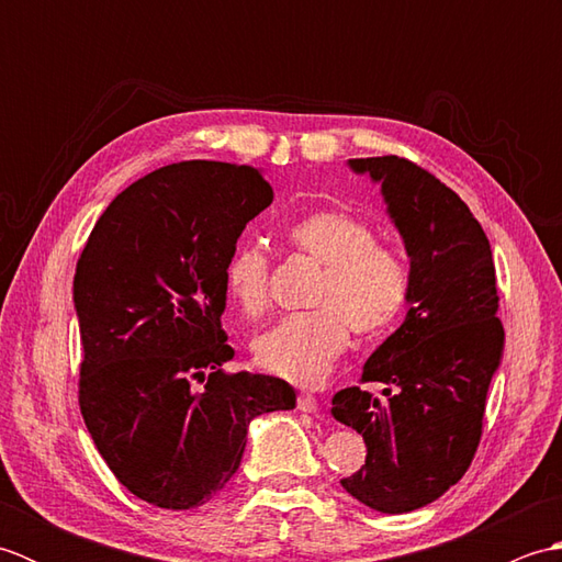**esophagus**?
<instances>
[{
    "label": "esophagus",
    "instance_id": "obj_1",
    "mask_svg": "<svg viewBox=\"0 0 562 562\" xmlns=\"http://www.w3.org/2000/svg\"><path fill=\"white\" fill-rule=\"evenodd\" d=\"M296 405H300L302 413H316L318 411V401L312 396V393H302L300 401H296Z\"/></svg>",
    "mask_w": 562,
    "mask_h": 562
}]
</instances>
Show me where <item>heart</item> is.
<instances>
[{"mask_svg": "<svg viewBox=\"0 0 562 562\" xmlns=\"http://www.w3.org/2000/svg\"><path fill=\"white\" fill-rule=\"evenodd\" d=\"M288 241L324 266L312 312L284 316L254 342L260 367L302 386L324 381L357 333L386 328L408 300V268L396 248L376 244L374 229L345 210H321L296 220ZM229 300L246 316L268 308V256L238 246L224 268Z\"/></svg>", "mask_w": 562, "mask_h": 562, "instance_id": "obj_1", "label": "heart"}]
</instances>
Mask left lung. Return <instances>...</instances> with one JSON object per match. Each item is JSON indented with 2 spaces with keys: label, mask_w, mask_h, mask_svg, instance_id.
Masks as SVG:
<instances>
[{
  "label": "left lung",
  "mask_w": 562,
  "mask_h": 562,
  "mask_svg": "<svg viewBox=\"0 0 562 562\" xmlns=\"http://www.w3.org/2000/svg\"><path fill=\"white\" fill-rule=\"evenodd\" d=\"M348 166L381 186L411 270L408 314L362 367V381L386 384L389 398L360 386L333 396V417L367 445L364 465L340 485L367 507L405 515L457 485L481 441L505 350L495 262L479 220L432 173L401 157Z\"/></svg>",
  "instance_id": "left-lung-1"
}]
</instances>
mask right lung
Wrapping results in <instances>:
<instances>
[{
    "mask_svg": "<svg viewBox=\"0 0 562 562\" xmlns=\"http://www.w3.org/2000/svg\"><path fill=\"white\" fill-rule=\"evenodd\" d=\"M270 202L260 169L171 164L125 188L81 250V415L115 479L154 507L210 503L250 420L296 405L288 381L222 369L226 260Z\"/></svg>",
    "mask_w": 562,
    "mask_h": 562,
    "instance_id": "right-lung-1",
    "label": "right lung"
}]
</instances>
